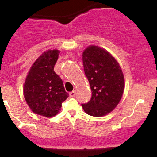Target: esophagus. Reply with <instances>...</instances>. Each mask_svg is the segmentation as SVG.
<instances>
[{
	"mask_svg": "<svg viewBox=\"0 0 157 157\" xmlns=\"http://www.w3.org/2000/svg\"><path fill=\"white\" fill-rule=\"evenodd\" d=\"M75 95H76V90H73L72 92L70 93V96H71V97H74V96H75Z\"/></svg>",
	"mask_w": 157,
	"mask_h": 157,
	"instance_id": "1",
	"label": "esophagus"
}]
</instances>
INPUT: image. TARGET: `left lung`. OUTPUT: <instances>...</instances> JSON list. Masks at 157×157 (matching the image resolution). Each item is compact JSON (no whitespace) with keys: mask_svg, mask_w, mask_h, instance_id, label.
<instances>
[{"mask_svg":"<svg viewBox=\"0 0 157 157\" xmlns=\"http://www.w3.org/2000/svg\"><path fill=\"white\" fill-rule=\"evenodd\" d=\"M83 63L92 96L82 107L92 116L107 115L117 106L122 96L124 88L122 71L108 52L94 45L83 52Z\"/></svg>","mask_w":157,"mask_h":157,"instance_id":"8db88e82","label":"left lung"}]
</instances>
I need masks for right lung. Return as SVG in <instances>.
Instances as JSON below:
<instances>
[{
  "instance_id": "obj_1",
  "label": "right lung",
  "mask_w": 157,
  "mask_h": 157,
  "mask_svg": "<svg viewBox=\"0 0 157 157\" xmlns=\"http://www.w3.org/2000/svg\"><path fill=\"white\" fill-rule=\"evenodd\" d=\"M59 53L58 50L44 52L30 68L23 87L25 99L31 110L47 118L56 115L69 96L62 80L54 71Z\"/></svg>"
}]
</instances>
